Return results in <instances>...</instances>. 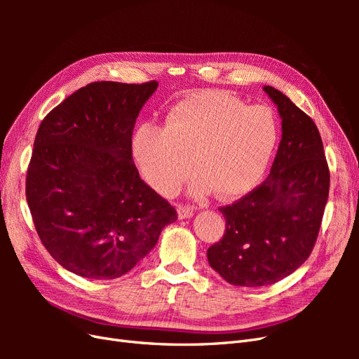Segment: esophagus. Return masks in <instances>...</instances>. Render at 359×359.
Returning a JSON list of instances; mask_svg holds the SVG:
<instances>
[{
    "mask_svg": "<svg viewBox=\"0 0 359 359\" xmlns=\"http://www.w3.org/2000/svg\"><path fill=\"white\" fill-rule=\"evenodd\" d=\"M193 215V208L191 206H186V205H180L178 206V219H190Z\"/></svg>",
    "mask_w": 359,
    "mask_h": 359,
    "instance_id": "esophagus-1",
    "label": "esophagus"
}]
</instances>
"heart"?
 <instances>
[{
  "label": "heart",
  "instance_id": "b5f03b06",
  "mask_svg": "<svg viewBox=\"0 0 359 359\" xmlns=\"http://www.w3.org/2000/svg\"><path fill=\"white\" fill-rule=\"evenodd\" d=\"M277 142L278 126L269 107L245 106L231 94L208 90L173 104L166 126H139L132 149L142 175L161 194L180 187L193 158L198 172L191 194L214 190L217 198L233 199L262 180Z\"/></svg>",
  "mask_w": 359,
  "mask_h": 359
}]
</instances>
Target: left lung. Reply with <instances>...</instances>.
Here are the masks:
<instances>
[{
    "label": "left lung",
    "mask_w": 359,
    "mask_h": 359,
    "mask_svg": "<svg viewBox=\"0 0 359 359\" xmlns=\"http://www.w3.org/2000/svg\"><path fill=\"white\" fill-rule=\"evenodd\" d=\"M281 118V140L268 178L222 206L226 232L206 252L227 283L273 285L298 269L318 240L330 193V169L313 119L283 93L264 86Z\"/></svg>",
    "instance_id": "1"
}]
</instances>
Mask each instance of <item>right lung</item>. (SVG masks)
Returning a JSON list of instances; mask_svg holds the SVG:
<instances>
[{"label": "right lung", "instance_id": "add662e5", "mask_svg": "<svg viewBox=\"0 0 359 359\" xmlns=\"http://www.w3.org/2000/svg\"><path fill=\"white\" fill-rule=\"evenodd\" d=\"M157 86L88 83L37 130L25 190L32 222L49 255L81 277L124 276L178 219L132 157L136 118Z\"/></svg>", "mask_w": 359, "mask_h": 359}]
</instances>
